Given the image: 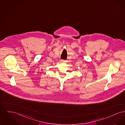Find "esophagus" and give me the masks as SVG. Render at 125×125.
Listing matches in <instances>:
<instances>
[{
    "label": "esophagus",
    "instance_id": "1",
    "mask_svg": "<svg viewBox=\"0 0 125 125\" xmlns=\"http://www.w3.org/2000/svg\"><path fill=\"white\" fill-rule=\"evenodd\" d=\"M62 62H65V60H61Z\"/></svg>",
    "mask_w": 125,
    "mask_h": 125
}]
</instances>
